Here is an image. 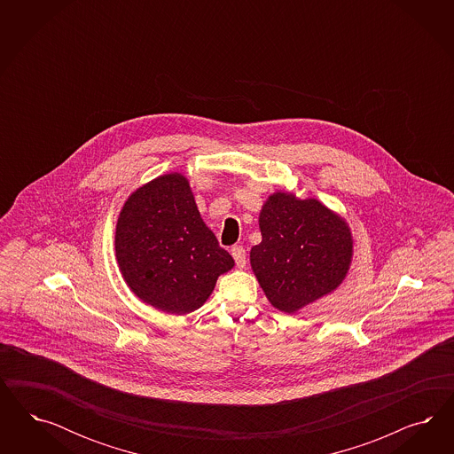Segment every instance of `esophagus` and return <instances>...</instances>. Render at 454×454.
I'll return each mask as SVG.
<instances>
[{"instance_id":"esophagus-1","label":"esophagus","mask_w":454,"mask_h":454,"mask_svg":"<svg viewBox=\"0 0 454 454\" xmlns=\"http://www.w3.org/2000/svg\"><path fill=\"white\" fill-rule=\"evenodd\" d=\"M231 254H233L234 262H236L238 268H245L247 266V249L245 247H233Z\"/></svg>"}]
</instances>
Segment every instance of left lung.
I'll return each instance as SVG.
<instances>
[{
	"mask_svg": "<svg viewBox=\"0 0 454 454\" xmlns=\"http://www.w3.org/2000/svg\"><path fill=\"white\" fill-rule=\"evenodd\" d=\"M260 228L262 239L251 247V268L279 311L294 313L343 281L351 262V233L317 200L276 192L262 207Z\"/></svg>",
	"mask_w": 454,
	"mask_h": 454,
	"instance_id": "8db88e82",
	"label": "left lung"
}]
</instances>
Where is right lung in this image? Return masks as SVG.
<instances>
[{
	"label": "right lung",
	"mask_w": 454,
	"mask_h": 454,
	"mask_svg": "<svg viewBox=\"0 0 454 454\" xmlns=\"http://www.w3.org/2000/svg\"><path fill=\"white\" fill-rule=\"evenodd\" d=\"M116 258L128 286L154 308L186 315L233 268L201 220L186 178L165 175L129 196L116 224Z\"/></svg>",
	"instance_id": "right-lung-1"
}]
</instances>
